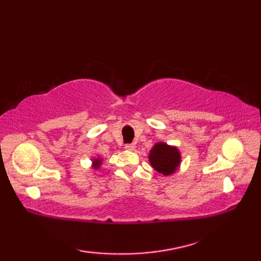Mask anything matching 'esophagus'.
I'll list each match as a JSON object with an SVG mask.
<instances>
[{
    "mask_svg": "<svg viewBox=\"0 0 261 261\" xmlns=\"http://www.w3.org/2000/svg\"><path fill=\"white\" fill-rule=\"evenodd\" d=\"M127 151H134L135 149H136V146H135V143H129V145H125V147H124Z\"/></svg>",
    "mask_w": 261,
    "mask_h": 261,
    "instance_id": "34e87169",
    "label": "esophagus"
}]
</instances>
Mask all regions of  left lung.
I'll return each instance as SVG.
<instances>
[{"label": "left lung", "mask_w": 261, "mask_h": 261, "mask_svg": "<svg viewBox=\"0 0 261 261\" xmlns=\"http://www.w3.org/2000/svg\"><path fill=\"white\" fill-rule=\"evenodd\" d=\"M149 162L159 174L170 176L175 174L181 163V154L176 146L159 141L149 151Z\"/></svg>", "instance_id": "8db88e82"}]
</instances>
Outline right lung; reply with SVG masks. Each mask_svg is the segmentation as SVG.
<instances>
[{
	"label": "right lung",
	"instance_id": "1",
	"mask_svg": "<svg viewBox=\"0 0 261 261\" xmlns=\"http://www.w3.org/2000/svg\"><path fill=\"white\" fill-rule=\"evenodd\" d=\"M102 164H103V158L102 157H94L92 159V166H91V167L94 170H98L99 168H101Z\"/></svg>",
	"mask_w": 261,
	"mask_h": 261
}]
</instances>
